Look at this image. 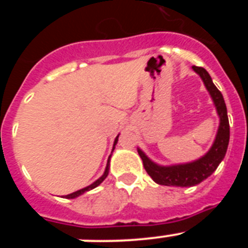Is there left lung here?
Listing matches in <instances>:
<instances>
[{
    "mask_svg": "<svg viewBox=\"0 0 248 248\" xmlns=\"http://www.w3.org/2000/svg\"><path fill=\"white\" fill-rule=\"evenodd\" d=\"M196 73L200 76L205 84L206 89L211 95V99L215 104V108L220 118V125H218L216 138L212 143L210 150L203 156L198 160L190 161L185 164H175V165H159L149 159L148 155L140 148H138L140 157L143 160L144 168L149 176L159 185L165 186H180V187H190L203 181L210 176L212 172L217 169L220 163L226 155L227 146L230 141V124L227 118V109L225 100H223L221 92L216 88V85L212 82L211 77L207 73L205 68L192 67Z\"/></svg>",
    "mask_w": 248,
    "mask_h": 248,
    "instance_id": "8db88e82",
    "label": "left lung"
}]
</instances>
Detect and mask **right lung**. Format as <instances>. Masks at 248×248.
Instances as JSON below:
<instances>
[{
	"label": "right lung",
	"instance_id": "obj_1",
	"mask_svg": "<svg viewBox=\"0 0 248 248\" xmlns=\"http://www.w3.org/2000/svg\"><path fill=\"white\" fill-rule=\"evenodd\" d=\"M118 138H119V134H118V137L115 138V140H114L113 150H114V149H115V145H117V143H118ZM113 150H111V153H113ZM110 157H111V154L109 155V157H108V163H107V166H105L104 174H103L102 176H100L99 179H98V180H95L93 184H91V185H89V186H87V187H83V189L78 190V191H74V192H72V194H69V195H65L64 198L65 199H76V198H78V196H80V195L84 194V192L91 191V190H93L94 187H97L98 185H100V184H102L103 181L105 180V177L108 176V174H109V166H110Z\"/></svg>",
	"mask_w": 248,
	"mask_h": 248
}]
</instances>
